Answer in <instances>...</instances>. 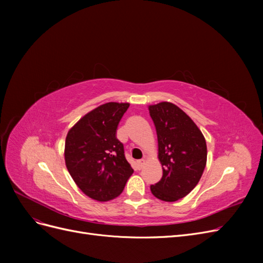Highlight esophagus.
Listing matches in <instances>:
<instances>
[{"instance_id": "1", "label": "esophagus", "mask_w": 263, "mask_h": 263, "mask_svg": "<svg viewBox=\"0 0 263 263\" xmlns=\"http://www.w3.org/2000/svg\"><path fill=\"white\" fill-rule=\"evenodd\" d=\"M144 164H145V159H140V160L137 161V165H138L139 169H141L142 166H144Z\"/></svg>"}]
</instances>
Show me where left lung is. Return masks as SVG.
Returning <instances> with one entry per match:
<instances>
[{
  "label": "left lung",
  "mask_w": 263,
  "mask_h": 263,
  "mask_svg": "<svg viewBox=\"0 0 263 263\" xmlns=\"http://www.w3.org/2000/svg\"><path fill=\"white\" fill-rule=\"evenodd\" d=\"M156 126L161 180L150 185L151 193L164 202L186 196L200 181L206 165V141L195 123L169 102L149 106Z\"/></svg>",
  "instance_id": "8db88e82"
}]
</instances>
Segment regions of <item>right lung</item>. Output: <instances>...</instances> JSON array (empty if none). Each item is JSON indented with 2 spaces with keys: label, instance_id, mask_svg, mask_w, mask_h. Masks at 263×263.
Listing matches in <instances>:
<instances>
[{
  "label": "right lung",
  "instance_id": "add662e5",
  "mask_svg": "<svg viewBox=\"0 0 263 263\" xmlns=\"http://www.w3.org/2000/svg\"><path fill=\"white\" fill-rule=\"evenodd\" d=\"M128 107V103L103 104L83 116L67 135V169L79 189L93 200H113L134 172L125 158L124 145L116 137Z\"/></svg>",
  "mask_w": 263,
  "mask_h": 263
}]
</instances>
